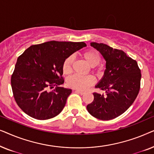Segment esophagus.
I'll return each mask as SVG.
<instances>
[{"label": "esophagus", "mask_w": 154, "mask_h": 154, "mask_svg": "<svg viewBox=\"0 0 154 154\" xmlns=\"http://www.w3.org/2000/svg\"><path fill=\"white\" fill-rule=\"evenodd\" d=\"M75 92H79V93H80L81 94H85V91H83V90H75Z\"/></svg>", "instance_id": "esophagus-1"}]
</instances>
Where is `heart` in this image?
<instances>
[{
	"instance_id": "b5f03b06",
	"label": "heart",
	"mask_w": 154,
	"mask_h": 154,
	"mask_svg": "<svg viewBox=\"0 0 154 154\" xmlns=\"http://www.w3.org/2000/svg\"><path fill=\"white\" fill-rule=\"evenodd\" d=\"M82 57L85 61L86 63L90 66L93 67L98 65L101 62V56L97 51L94 50H90L84 52L81 54ZM73 57L69 56L65 59L62 64V71L65 75H68L71 73V67L73 64ZM98 69H94L93 71ZM94 83V79L92 75H87V76H79L77 75H71L67 79L66 83L69 87L73 89L83 90L87 89L90 86L93 85Z\"/></svg>"
}]
</instances>
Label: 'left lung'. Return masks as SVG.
I'll list each match as a JSON object with an SVG mask.
<instances>
[{"mask_svg": "<svg viewBox=\"0 0 154 154\" xmlns=\"http://www.w3.org/2000/svg\"><path fill=\"white\" fill-rule=\"evenodd\" d=\"M90 45L106 61L104 76L95 88L105 90L106 94L94 92L93 102L87 109L96 119L109 121L121 116L135 100L140 89L141 71L136 61L123 50L94 42Z\"/></svg>", "mask_w": 154, "mask_h": 154, "instance_id": "left-lung-1", "label": "left lung"}]
</instances>
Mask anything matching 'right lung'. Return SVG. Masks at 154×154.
Wrapping results in <instances>:
<instances>
[{
  "label": "right lung",
  "instance_id": "right-lung-1",
  "mask_svg": "<svg viewBox=\"0 0 154 154\" xmlns=\"http://www.w3.org/2000/svg\"><path fill=\"white\" fill-rule=\"evenodd\" d=\"M85 46L84 42L52 41L31 45L19 57L11 85L14 100L25 113L33 119L47 120L63 110L72 92L59 87L64 82L63 62Z\"/></svg>",
  "mask_w": 154,
  "mask_h": 154
}]
</instances>
